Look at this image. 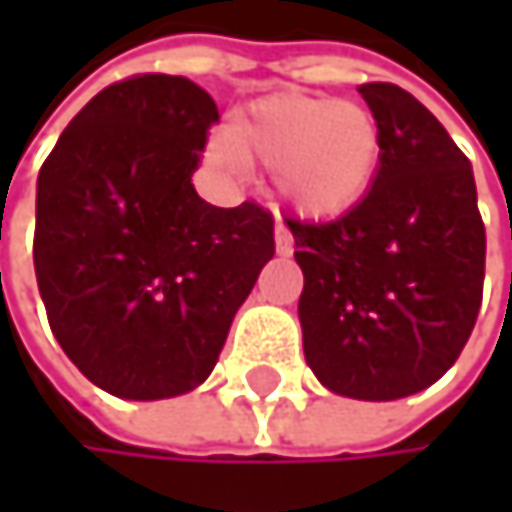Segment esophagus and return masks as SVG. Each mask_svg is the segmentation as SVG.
<instances>
[{
    "label": "esophagus",
    "instance_id": "1",
    "mask_svg": "<svg viewBox=\"0 0 512 512\" xmlns=\"http://www.w3.org/2000/svg\"><path fill=\"white\" fill-rule=\"evenodd\" d=\"M275 252L278 255H290L293 252V237H290V231L284 228L281 219H275Z\"/></svg>",
    "mask_w": 512,
    "mask_h": 512
}]
</instances>
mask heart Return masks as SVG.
Instances as JSON below:
<instances>
[{
    "mask_svg": "<svg viewBox=\"0 0 512 512\" xmlns=\"http://www.w3.org/2000/svg\"><path fill=\"white\" fill-rule=\"evenodd\" d=\"M222 162L252 159L275 171L281 195L311 219L353 210L382 165V133L370 109L332 97H263L219 142Z\"/></svg>",
    "mask_w": 512,
    "mask_h": 512,
    "instance_id": "1",
    "label": "heart"
}]
</instances>
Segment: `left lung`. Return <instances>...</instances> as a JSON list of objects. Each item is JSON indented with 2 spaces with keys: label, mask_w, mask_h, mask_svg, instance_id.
<instances>
[{
  "label": "left lung",
  "mask_w": 512,
  "mask_h": 512,
  "mask_svg": "<svg viewBox=\"0 0 512 512\" xmlns=\"http://www.w3.org/2000/svg\"><path fill=\"white\" fill-rule=\"evenodd\" d=\"M382 133L379 174L332 222L287 219L305 287V361L344 397L397 400L460 358L483 299L486 228L471 162L391 82L358 85Z\"/></svg>",
  "instance_id": "1"
}]
</instances>
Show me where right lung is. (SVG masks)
<instances>
[{
    "instance_id": "obj_1",
    "label": "right lung",
    "mask_w": 512,
    "mask_h": 512,
    "mask_svg": "<svg viewBox=\"0 0 512 512\" xmlns=\"http://www.w3.org/2000/svg\"><path fill=\"white\" fill-rule=\"evenodd\" d=\"M216 121L213 97L186 76L139 73L103 88L41 165L35 275L47 320L115 397L198 388L275 255L260 204L213 207L192 186Z\"/></svg>"
}]
</instances>
